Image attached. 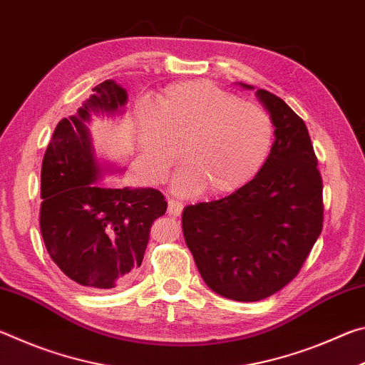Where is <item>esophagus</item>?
Wrapping results in <instances>:
<instances>
[{
	"mask_svg": "<svg viewBox=\"0 0 365 365\" xmlns=\"http://www.w3.org/2000/svg\"><path fill=\"white\" fill-rule=\"evenodd\" d=\"M168 205H169V207H168V212H169V215H174V217H178V215L182 214V211H183V205L180 201H177V200H169L168 201Z\"/></svg>",
	"mask_w": 365,
	"mask_h": 365,
	"instance_id": "34e87169",
	"label": "esophagus"
}]
</instances>
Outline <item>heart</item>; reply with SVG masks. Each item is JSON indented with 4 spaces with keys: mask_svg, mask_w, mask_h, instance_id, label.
<instances>
[{
    "mask_svg": "<svg viewBox=\"0 0 365 365\" xmlns=\"http://www.w3.org/2000/svg\"><path fill=\"white\" fill-rule=\"evenodd\" d=\"M141 163L163 182L182 154L187 164L174 190L193 195H227L242 188L264 168L274 148L270 114L220 86L195 80L170 85L158 96V110L138 109Z\"/></svg>",
    "mask_w": 365,
    "mask_h": 365,
    "instance_id": "heart-1",
    "label": "heart"
}]
</instances>
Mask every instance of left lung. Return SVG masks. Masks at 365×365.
I'll return each mask as SVG.
<instances>
[{"instance_id": "1", "label": "left lung", "mask_w": 365, "mask_h": 365, "mask_svg": "<svg viewBox=\"0 0 365 365\" xmlns=\"http://www.w3.org/2000/svg\"><path fill=\"white\" fill-rule=\"evenodd\" d=\"M256 96L275 127L267 163L232 195L182 214L202 280L214 293L243 302L269 298L298 275L324 220L322 178L304 120L267 90Z\"/></svg>"}]
</instances>
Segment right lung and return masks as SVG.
Returning <instances> with one entry per match:
<instances>
[{
    "label": "right lung",
    "mask_w": 365,
    "mask_h": 365,
    "mask_svg": "<svg viewBox=\"0 0 365 365\" xmlns=\"http://www.w3.org/2000/svg\"><path fill=\"white\" fill-rule=\"evenodd\" d=\"M69 119L61 120L41 164L40 230L54 264L90 289L122 288L143 262L153 222L168 202L154 188H109L104 175L122 172L98 158L91 117L123 113L127 90L106 80Z\"/></svg>",
    "instance_id": "1"
}]
</instances>
